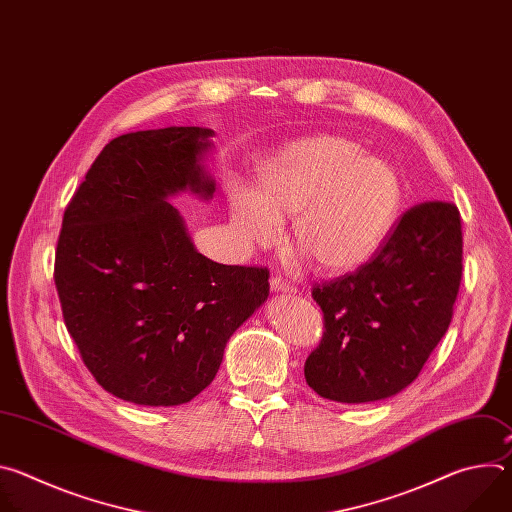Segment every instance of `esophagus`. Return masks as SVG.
I'll use <instances>...</instances> for the list:
<instances>
[{
	"label": "esophagus",
	"mask_w": 512,
	"mask_h": 512,
	"mask_svg": "<svg viewBox=\"0 0 512 512\" xmlns=\"http://www.w3.org/2000/svg\"><path fill=\"white\" fill-rule=\"evenodd\" d=\"M271 289H275V291H287V294H289V291H291V294H294V287H291L283 277H279V275H275V277H271Z\"/></svg>",
	"instance_id": "obj_1"
}]
</instances>
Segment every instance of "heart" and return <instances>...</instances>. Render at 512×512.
Instances as JSON below:
<instances>
[{"mask_svg":"<svg viewBox=\"0 0 512 512\" xmlns=\"http://www.w3.org/2000/svg\"><path fill=\"white\" fill-rule=\"evenodd\" d=\"M237 243L251 251L271 245L279 221L291 216L289 241L328 273L369 263L391 235L403 204L399 172L362 156L350 139L314 135L291 141L257 172L255 192L229 188Z\"/></svg>","mask_w":512,"mask_h":512,"instance_id":"heart-1","label":"heart"}]
</instances>
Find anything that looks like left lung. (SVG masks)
Segmentation results:
<instances>
[{
    "mask_svg": "<svg viewBox=\"0 0 512 512\" xmlns=\"http://www.w3.org/2000/svg\"><path fill=\"white\" fill-rule=\"evenodd\" d=\"M460 281L458 206L442 200L411 206L369 263L312 287L324 336L306 358V383L338 403L403 391L446 334Z\"/></svg>",
    "mask_w": 512,
    "mask_h": 512,
    "instance_id": "1",
    "label": "left lung"
}]
</instances>
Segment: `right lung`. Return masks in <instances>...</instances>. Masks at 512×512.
Listing matches in <instances>:
<instances>
[{"mask_svg":"<svg viewBox=\"0 0 512 512\" xmlns=\"http://www.w3.org/2000/svg\"><path fill=\"white\" fill-rule=\"evenodd\" d=\"M212 129L166 127L109 141L70 198L54 283L68 334L95 381L150 407L182 405L218 373L233 332L267 300V267L200 255L178 210L204 198Z\"/></svg>","mask_w":512,"mask_h":512,"instance_id":"add662e5","label":"right lung"}]
</instances>
